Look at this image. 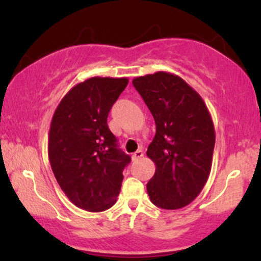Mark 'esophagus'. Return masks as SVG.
Segmentation results:
<instances>
[{
    "mask_svg": "<svg viewBox=\"0 0 261 261\" xmlns=\"http://www.w3.org/2000/svg\"><path fill=\"white\" fill-rule=\"evenodd\" d=\"M142 156H144V152H142L141 149H138L137 152H134L133 154H132V159H133L134 162H135V160H139V159H141Z\"/></svg>",
    "mask_w": 261,
    "mask_h": 261,
    "instance_id": "esophagus-1",
    "label": "esophagus"
}]
</instances>
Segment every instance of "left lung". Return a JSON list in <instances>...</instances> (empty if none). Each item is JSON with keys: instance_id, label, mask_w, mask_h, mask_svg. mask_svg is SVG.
<instances>
[{"instance_id": "obj_1", "label": "left lung", "mask_w": 261, "mask_h": 261, "mask_svg": "<svg viewBox=\"0 0 261 261\" xmlns=\"http://www.w3.org/2000/svg\"><path fill=\"white\" fill-rule=\"evenodd\" d=\"M133 85L155 122L146 154L155 164L147 183L151 202L174 210L190 204L208 180L215 128L201 95L177 74L158 71L135 77Z\"/></svg>"}]
</instances>
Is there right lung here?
Masks as SVG:
<instances>
[{
    "label": "right lung",
    "instance_id": "obj_1",
    "mask_svg": "<svg viewBox=\"0 0 261 261\" xmlns=\"http://www.w3.org/2000/svg\"><path fill=\"white\" fill-rule=\"evenodd\" d=\"M128 78L91 77L71 88L53 114L48 159L59 187L78 208L105 212L116 203L130 156L117 148L107 117Z\"/></svg>",
    "mask_w": 261,
    "mask_h": 261
}]
</instances>
